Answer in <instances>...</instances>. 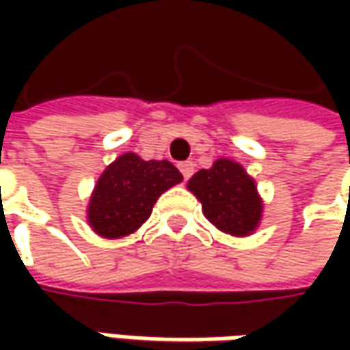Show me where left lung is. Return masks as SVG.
Instances as JSON below:
<instances>
[{"mask_svg":"<svg viewBox=\"0 0 350 350\" xmlns=\"http://www.w3.org/2000/svg\"><path fill=\"white\" fill-rule=\"evenodd\" d=\"M183 175L167 159H144L134 152L118 155L95 183L88 204V224L107 239L140 230L157 198L179 185Z\"/></svg>","mask_w":350,"mask_h":350,"instance_id":"left-lung-1","label":"left lung"}]
</instances>
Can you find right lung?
<instances>
[{
	"mask_svg": "<svg viewBox=\"0 0 350 350\" xmlns=\"http://www.w3.org/2000/svg\"><path fill=\"white\" fill-rule=\"evenodd\" d=\"M187 189L200 200L206 220L224 234L245 237L259 228L262 198L237 161L216 159L210 169L196 171Z\"/></svg>",
	"mask_w": 350,
	"mask_h": 350,
	"instance_id": "obj_1",
	"label": "right lung"
}]
</instances>
